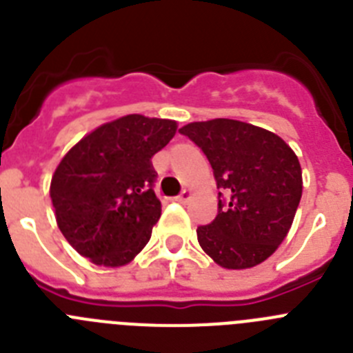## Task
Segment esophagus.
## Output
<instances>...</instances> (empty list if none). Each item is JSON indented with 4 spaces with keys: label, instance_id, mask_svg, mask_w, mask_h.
<instances>
[{
    "label": "esophagus",
    "instance_id": "1",
    "mask_svg": "<svg viewBox=\"0 0 353 353\" xmlns=\"http://www.w3.org/2000/svg\"><path fill=\"white\" fill-rule=\"evenodd\" d=\"M191 198H192V192L189 191V189H183L182 191V194L180 196H176V201H179V203H189V201H191Z\"/></svg>",
    "mask_w": 353,
    "mask_h": 353
}]
</instances>
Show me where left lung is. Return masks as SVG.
Segmentation results:
<instances>
[{
	"label": "left lung",
	"instance_id": "left-lung-1",
	"mask_svg": "<svg viewBox=\"0 0 353 353\" xmlns=\"http://www.w3.org/2000/svg\"><path fill=\"white\" fill-rule=\"evenodd\" d=\"M180 132L203 150L228 196L217 217L196 230L199 245L223 269L256 267L292 228L302 196L297 155L277 134L230 118L192 121Z\"/></svg>",
	"mask_w": 353,
	"mask_h": 353
}]
</instances>
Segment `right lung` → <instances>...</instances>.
I'll return each mask as SVG.
<instances>
[{"mask_svg":"<svg viewBox=\"0 0 353 353\" xmlns=\"http://www.w3.org/2000/svg\"><path fill=\"white\" fill-rule=\"evenodd\" d=\"M176 121L127 114L102 123L68 150L51 179L56 223L68 244L104 267L138 256L161 217L152 157Z\"/></svg>","mask_w":353,"mask_h":353,"instance_id":"right-lung-1","label":"right lung"}]
</instances>
